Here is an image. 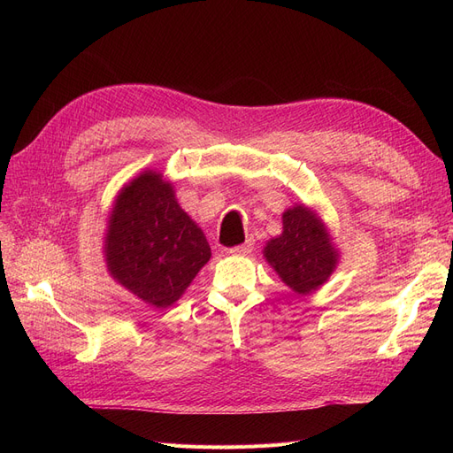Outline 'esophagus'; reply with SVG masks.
<instances>
[{
  "label": "esophagus",
  "instance_id": "1",
  "mask_svg": "<svg viewBox=\"0 0 453 453\" xmlns=\"http://www.w3.org/2000/svg\"><path fill=\"white\" fill-rule=\"evenodd\" d=\"M251 251H253V240H248L245 243L236 245V248H230V250H228L230 255H238V257H243V255H248V253H251Z\"/></svg>",
  "mask_w": 453,
  "mask_h": 453
}]
</instances>
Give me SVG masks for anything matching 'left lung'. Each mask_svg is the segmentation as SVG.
Segmentation results:
<instances>
[{"label":"left lung","mask_w":453,"mask_h":453,"mask_svg":"<svg viewBox=\"0 0 453 453\" xmlns=\"http://www.w3.org/2000/svg\"><path fill=\"white\" fill-rule=\"evenodd\" d=\"M283 232L265 248V258L296 295L318 291L338 263L331 234L313 210L296 203L283 213Z\"/></svg>","instance_id":"8db88e82"}]
</instances>
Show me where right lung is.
I'll list each match as a JSON object with an SVG mask.
<instances>
[{"label": "right lung", "mask_w": 453, "mask_h": 453, "mask_svg": "<svg viewBox=\"0 0 453 453\" xmlns=\"http://www.w3.org/2000/svg\"><path fill=\"white\" fill-rule=\"evenodd\" d=\"M111 278L153 308H168L211 257L202 228L175 200L162 173L147 170L115 198L107 221Z\"/></svg>", "instance_id": "obj_1"}]
</instances>
